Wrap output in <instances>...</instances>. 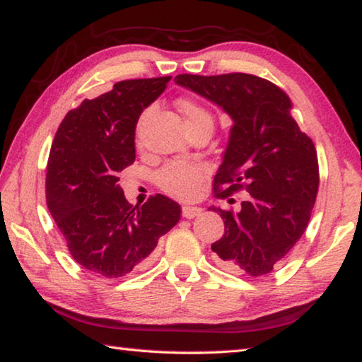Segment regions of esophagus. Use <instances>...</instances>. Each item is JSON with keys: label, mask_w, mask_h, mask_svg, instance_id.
<instances>
[{"label": "esophagus", "mask_w": 362, "mask_h": 362, "mask_svg": "<svg viewBox=\"0 0 362 362\" xmlns=\"http://www.w3.org/2000/svg\"><path fill=\"white\" fill-rule=\"evenodd\" d=\"M203 212L201 207H196V206H183L182 207V216L185 218H194L196 216H199V214Z\"/></svg>", "instance_id": "obj_1"}]
</instances>
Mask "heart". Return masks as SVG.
I'll list each match as a JSON object with an SVG mask.
<instances>
[{
	"label": "heart",
	"instance_id": "b5f03b06",
	"mask_svg": "<svg viewBox=\"0 0 362 362\" xmlns=\"http://www.w3.org/2000/svg\"><path fill=\"white\" fill-rule=\"evenodd\" d=\"M180 113L185 118V124L188 131H193L196 127H211L214 124L212 115L204 107L189 99H180L177 102ZM156 185L164 193L175 198H192L198 192L199 182L203 179V169L194 164L187 163H169L161 168L156 174Z\"/></svg>",
	"mask_w": 362,
	"mask_h": 362
}]
</instances>
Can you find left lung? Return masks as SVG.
<instances>
[{
    "mask_svg": "<svg viewBox=\"0 0 362 362\" xmlns=\"http://www.w3.org/2000/svg\"><path fill=\"white\" fill-rule=\"evenodd\" d=\"M174 81L233 121L214 189L217 198L238 189L249 196L238 212L211 207L225 223V235L211 247L228 272L263 276L286 259L310 222L320 187L313 140L291 116L287 94L267 79L226 73L177 75Z\"/></svg>",
    "mask_w": 362,
    "mask_h": 362,
    "instance_id": "8db88e82",
    "label": "left lung"
}]
</instances>
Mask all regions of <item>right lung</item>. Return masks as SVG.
Returning a JSON list of instances; mask_svg holds the SVG:
<instances>
[{
  "mask_svg": "<svg viewBox=\"0 0 362 362\" xmlns=\"http://www.w3.org/2000/svg\"><path fill=\"white\" fill-rule=\"evenodd\" d=\"M170 76L126 79L84 99L60 122L49 153L46 203L70 254L97 278L115 279L150 263L158 240L180 220V206L156 194L127 203L119 173L136 161V126Z\"/></svg>",
  "mask_w": 362,
  "mask_h": 362,
  "instance_id": "add662e5",
  "label": "right lung"
}]
</instances>
